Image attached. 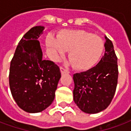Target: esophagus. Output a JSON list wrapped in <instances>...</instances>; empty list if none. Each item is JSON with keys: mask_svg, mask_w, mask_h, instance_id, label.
I'll use <instances>...</instances> for the list:
<instances>
[{"mask_svg": "<svg viewBox=\"0 0 131 131\" xmlns=\"http://www.w3.org/2000/svg\"><path fill=\"white\" fill-rule=\"evenodd\" d=\"M60 71H61L62 74H63V73H68V71L62 67H60Z\"/></svg>", "mask_w": 131, "mask_h": 131, "instance_id": "obj_1", "label": "esophagus"}]
</instances>
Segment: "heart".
I'll return each instance as SVG.
<instances>
[{"instance_id": "b5f03b06", "label": "heart", "mask_w": 131, "mask_h": 131, "mask_svg": "<svg viewBox=\"0 0 131 131\" xmlns=\"http://www.w3.org/2000/svg\"><path fill=\"white\" fill-rule=\"evenodd\" d=\"M47 44L54 60L69 51L71 65L78 70L88 69L97 62L104 50V42L100 37L84 30H67L57 36L47 38Z\"/></svg>"}]
</instances>
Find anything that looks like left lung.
I'll return each instance as SVG.
<instances>
[{
    "label": "left lung",
    "instance_id": "obj_1",
    "mask_svg": "<svg viewBox=\"0 0 131 131\" xmlns=\"http://www.w3.org/2000/svg\"><path fill=\"white\" fill-rule=\"evenodd\" d=\"M104 37L105 52L98 64L73 76L74 100L80 110L88 114L100 112L110 105L118 82L117 57L112 42Z\"/></svg>",
    "mask_w": 131,
    "mask_h": 131
}]
</instances>
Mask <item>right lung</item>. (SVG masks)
<instances>
[{"mask_svg": "<svg viewBox=\"0 0 131 131\" xmlns=\"http://www.w3.org/2000/svg\"><path fill=\"white\" fill-rule=\"evenodd\" d=\"M43 29L42 26H36L27 31L10 62L11 93L19 107L29 113L40 112L52 104L61 77L56 64L43 60L38 38Z\"/></svg>", "mask_w": 131, "mask_h": 131, "instance_id": "add662e5", "label": "right lung"}]
</instances>
